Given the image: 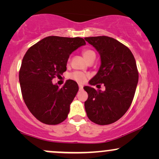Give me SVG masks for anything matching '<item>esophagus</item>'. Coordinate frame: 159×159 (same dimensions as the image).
Returning a JSON list of instances; mask_svg holds the SVG:
<instances>
[{
    "mask_svg": "<svg viewBox=\"0 0 159 159\" xmlns=\"http://www.w3.org/2000/svg\"><path fill=\"white\" fill-rule=\"evenodd\" d=\"M78 87H79V90H83V87H84L83 85H82V84H78Z\"/></svg>",
    "mask_w": 159,
    "mask_h": 159,
    "instance_id": "34e87169",
    "label": "esophagus"
}]
</instances>
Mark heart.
<instances>
[{
    "label": "heart",
    "mask_w": 159,
    "mask_h": 159,
    "mask_svg": "<svg viewBox=\"0 0 159 159\" xmlns=\"http://www.w3.org/2000/svg\"><path fill=\"white\" fill-rule=\"evenodd\" d=\"M82 54H83L84 57V58L87 61L89 58L92 57H96L95 52L93 50H91V49H84L83 52H82ZM69 78L75 80V81L79 82V83H83L87 79V75L81 72H79V71H75V72H72V73L69 75Z\"/></svg>",
    "instance_id": "b5f03b06"
}]
</instances>
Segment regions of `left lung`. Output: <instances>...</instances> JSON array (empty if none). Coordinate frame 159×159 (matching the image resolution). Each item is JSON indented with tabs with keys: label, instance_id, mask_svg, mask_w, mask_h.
<instances>
[{
	"label": "left lung",
	"instance_id": "1",
	"mask_svg": "<svg viewBox=\"0 0 159 159\" xmlns=\"http://www.w3.org/2000/svg\"><path fill=\"white\" fill-rule=\"evenodd\" d=\"M98 51L101 66L97 74L89 81L105 90L84 87L88 94L85 111L91 121L98 125H108L117 121L131 106L138 82L136 61L128 47L106 36L84 38Z\"/></svg>",
	"mask_w": 159,
	"mask_h": 159
}]
</instances>
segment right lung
Here are the masks:
<instances>
[{"instance_id":"right-lung-1","label":"right lung","mask_w":159,"mask_h":159,"mask_svg":"<svg viewBox=\"0 0 159 159\" xmlns=\"http://www.w3.org/2000/svg\"><path fill=\"white\" fill-rule=\"evenodd\" d=\"M86 44L83 38L50 36L27 51L19 70V82L25 105L34 116L47 125H57L68 116L78 84L67 80L63 87L52 79L66 71L69 55Z\"/></svg>"}]
</instances>
